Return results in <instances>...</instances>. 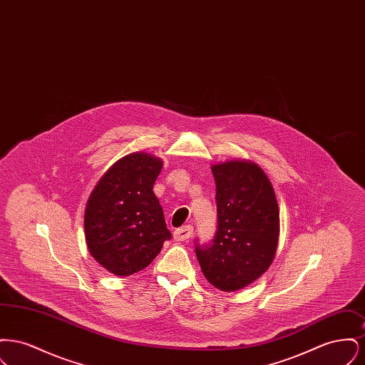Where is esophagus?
<instances>
[{
  "mask_svg": "<svg viewBox=\"0 0 365 365\" xmlns=\"http://www.w3.org/2000/svg\"><path fill=\"white\" fill-rule=\"evenodd\" d=\"M192 237V227L185 226L178 228L174 232L175 241H187Z\"/></svg>",
  "mask_w": 365,
  "mask_h": 365,
  "instance_id": "obj_1",
  "label": "esophagus"
}]
</instances>
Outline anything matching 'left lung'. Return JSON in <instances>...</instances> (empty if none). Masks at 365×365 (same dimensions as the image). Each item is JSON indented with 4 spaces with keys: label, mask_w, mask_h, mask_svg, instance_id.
<instances>
[{
    "label": "left lung",
    "mask_w": 365,
    "mask_h": 365,
    "mask_svg": "<svg viewBox=\"0 0 365 365\" xmlns=\"http://www.w3.org/2000/svg\"><path fill=\"white\" fill-rule=\"evenodd\" d=\"M216 182L217 231L212 243L195 246L210 284L222 292L249 286L272 264L279 241V208L274 187L249 160L210 167Z\"/></svg>",
    "instance_id": "1"
}]
</instances>
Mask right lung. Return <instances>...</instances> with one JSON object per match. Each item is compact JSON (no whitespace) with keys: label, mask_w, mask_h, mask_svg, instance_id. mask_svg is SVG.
Returning a JSON list of instances; mask_svg holds the SVG:
<instances>
[{"label":"right lung","mask_w":365,"mask_h":365,"mask_svg":"<svg viewBox=\"0 0 365 365\" xmlns=\"http://www.w3.org/2000/svg\"><path fill=\"white\" fill-rule=\"evenodd\" d=\"M161 158L135 152L118 160L91 191L85 210L90 255L106 271L128 277L146 268L171 240L153 192Z\"/></svg>","instance_id":"add662e5"}]
</instances>
